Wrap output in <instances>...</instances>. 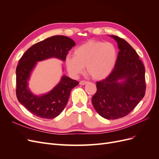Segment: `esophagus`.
Wrapping results in <instances>:
<instances>
[{
  "instance_id": "esophagus-1",
  "label": "esophagus",
  "mask_w": 159,
  "mask_h": 159,
  "mask_svg": "<svg viewBox=\"0 0 159 159\" xmlns=\"http://www.w3.org/2000/svg\"><path fill=\"white\" fill-rule=\"evenodd\" d=\"M88 83V81H85V80H81V81H80V85H85V84H86Z\"/></svg>"
}]
</instances>
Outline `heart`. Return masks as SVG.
Listing matches in <instances>:
<instances>
[{"label":"heart","mask_w":159,"mask_h":159,"mask_svg":"<svg viewBox=\"0 0 159 159\" xmlns=\"http://www.w3.org/2000/svg\"><path fill=\"white\" fill-rule=\"evenodd\" d=\"M117 60V50L113 43L89 40L77 47L74 56H67L65 63L72 77H78L86 66L88 73L93 79L100 80L111 73Z\"/></svg>","instance_id":"obj_1"}]
</instances>
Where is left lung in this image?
<instances>
[{"mask_svg": "<svg viewBox=\"0 0 159 159\" xmlns=\"http://www.w3.org/2000/svg\"><path fill=\"white\" fill-rule=\"evenodd\" d=\"M119 49L111 73L96 82L97 91L91 99L96 111L107 119H116L132 111L145 94V69L136 51L117 36Z\"/></svg>", "mask_w": 159, "mask_h": 159, "instance_id": "obj_1", "label": "left lung"}]
</instances>
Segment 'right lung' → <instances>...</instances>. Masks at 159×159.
I'll return each instance as SVG.
<instances>
[{"mask_svg":"<svg viewBox=\"0 0 159 159\" xmlns=\"http://www.w3.org/2000/svg\"><path fill=\"white\" fill-rule=\"evenodd\" d=\"M75 45L71 38L54 36L32 46L22 55L16 67V97L24 107L37 117L54 119L62 112L68 103L71 90L78 85V81L63 75L60 83L50 92L35 95L28 87V80L37 61L50 57L65 61L72 47Z\"/></svg>","mask_w":159,"mask_h":159,"instance_id":"add662e5","label":"right lung"}]
</instances>
